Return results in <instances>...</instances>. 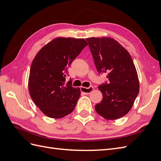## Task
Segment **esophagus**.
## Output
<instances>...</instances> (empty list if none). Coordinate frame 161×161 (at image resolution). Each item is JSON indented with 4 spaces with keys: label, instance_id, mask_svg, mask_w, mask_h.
Listing matches in <instances>:
<instances>
[{
    "label": "esophagus",
    "instance_id": "34e87169",
    "mask_svg": "<svg viewBox=\"0 0 161 161\" xmlns=\"http://www.w3.org/2000/svg\"><path fill=\"white\" fill-rule=\"evenodd\" d=\"M80 90L81 91L85 93V95H89L91 92L93 90V87L92 86H89V88H85V87H80Z\"/></svg>",
    "mask_w": 161,
    "mask_h": 161
}]
</instances>
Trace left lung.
I'll return each mask as SVG.
<instances>
[{"mask_svg":"<svg viewBox=\"0 0 161 161\" xmlns=\"http://www.w3.org/2000/svg\"><path fill=\"white\" fill-rule=\"evenodd\" d=\"M99 73H105L108 83L99 86L103 99L95 109L106 119L127 114L139 93L137 71L129 52L111 37L86 38Z\"/></svg>","mask_w":161,"mask_h":161,"instance_id":"1","label":"left lung"}]
</instances>
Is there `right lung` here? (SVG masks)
<instances>
[{
    "instance_id": "1",
    "label": "right lung",
    "mask_w": 161,
    "mask_h": 161,
    "mask_svg": "<svg viewBox=\"0 0 161 161\" xmlns=\"http://www.w3.org/2000/svg\"><path fill=\"white\" fill-rule=\"evenodd\" d=\"M84 39L57 37L38 52L31 63L28 86L35 104L51 118H62L74 110L80 89L66 82L67 69L83 48Z\"/></svg>"
}]
</instances>
